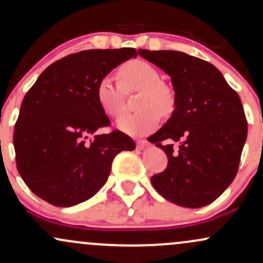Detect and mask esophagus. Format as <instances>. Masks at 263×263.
<instances>
[{
  "label": "esophagus",
  "mask_w": 263,
  "mask_h": 263,
  "mask_svg": "<svg viewBox=\"0 0 263 263\" xmlns=\"http://www.w3.org/2000/svg\"><path fill=\"white\" fill-rule=\"evenodd\" d=\"M147 146H148V142H147L146 140H138L137 141V148L138 149H144Z\"/></svg>",
  "instance_id": "esophagus-1"
}]
</instances>
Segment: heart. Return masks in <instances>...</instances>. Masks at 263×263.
<instances>
[{"label": "heart", "instance_id": "obj_1", "mask_svg": "<svg viewBox=\"0 0 263 263\" xmlns=\"http://www.w3.org/2000/svg\"><path fill=\"white\" fill-rule=\"evenodd\" d=\"M121 84L114 78L104 77L96 86V98L104 112L110 117L123 114L125 91H141L136 101L140 111L123 116L119 127L131 136L149 134L159 123V115L170 116L176 108V93L162 81L158 69L142 59L131 60L119 70Z\"/></svg>", "mask_w": 263, "mask_h": 263}]
</instances>
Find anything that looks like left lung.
<instances>
[{
  "mask_svg": "<svg viewBox=\"0 0 263 263\" xmlns=\"http://www.w3.org/2000/svg\"><path fill=\"white\" fill-rule=\"evenodd\" d=\"M138 54L170 75L176 93L171 119L148 138L168 157L167 168L151 182L180 206L213 203L236 177L246 142L240 96L215 66L197 57L177 50L140 49ZM174 143L180 144L177 150Z\"/></svg>",
  "mask_w": 263,
  "mask_h": 263,
  "instance_id": "1",
  "label": "left lung"
}]
</instances>
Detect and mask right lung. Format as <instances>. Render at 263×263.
Returning <instances> with one entry per match:
<instances>
[{"label": "right lung", "mask_w": 263, "mask_h": 263, "mask_svg": "<svg viewBox=\"0 0 263 263\" xmlns=\"http://www.w3.org/2000/svg\"><path fill=\"white\" fill-rule=\"evenodd\" d=\"M135 48L90 49L66 55L39 75L21 105L13 132L18 173L37 197L55 206L87 200L106 183L115 156L134 151L111 125L96 98L101 78Z\"/></svg>", "instance_id": "right-lung-1"}]
</instances>
